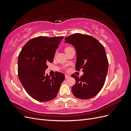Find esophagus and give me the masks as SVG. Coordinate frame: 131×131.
<instances>
[{
  "label": "esophagus",
  "instance_id": "34e87169",
  "mask_svg": "<svg viewBox=\"0 0 131 131\" xmlns=\"http://www.w3.org/2000/svg\"><path fill=\"white\" fill-rule=\"evenodd\" d=\"M70 77V75H67V74H66V75H65V78H66V79L69 78Z\"/></svg>",
  "mask_w": 131,
  "mask_h": 131
}]
</instances>
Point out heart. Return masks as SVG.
Masks as SVG:
<instances>
[{
	"label": "heart",
	"mask_w": 131,
	"mask_h": 131,
	"mask_svg": "<svg viewBox=\"0 0 131 131\" xmlns=\"http://www.w3.org/2000/svg\"><path fill=\"white\" fill-rule=\"evenodd\" d=\"M70 48H72V47H67V48H66V49H65V51H67V50H68V49H70Z\"/></svg>",
	"instance_id": "b5f03b06"
}]
</instances>
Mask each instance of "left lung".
I'll return each mask as SVG.
<instances>
[{"instance_id":"obj_1","label":"left lung","mask_w":131,"mask_h":131,"mask_svg":"<svg viewBox=\"0 0 131 131\" xmlns=\"http://www.w3.org/2000/svg\"><path fill=\"white\" fill-rule=\"evenodd\" d=\"M65 42L76 49V70L82 69L84 72L80 78L72 75L76 81L72 88L73 95L81 100L94 97L103 87L108 73V61L104 46L93 37L80 33L66 37Z\"/></svg>"}]
</instances>
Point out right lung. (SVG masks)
I'll list each match as a JSON object with an SVG mask.
<instances>
[{"label": "right lung", "instance_id": "1", "mask_svg": "<svg viewBox=\"0 0 131 131\" xmlns=\"http://www.w3.org/2000/svg\"><path fill=\"white\" fill-rule=\"evenodd\" d=\"M63 37H39L23 47L18 57V75L27 93L40 102L57 96L64 75L58 72L52 76L45 74L47 64L53 62L54 53Z\"/></svg>", "mask_w": 131, "mask_h": 131}]
</instances>
